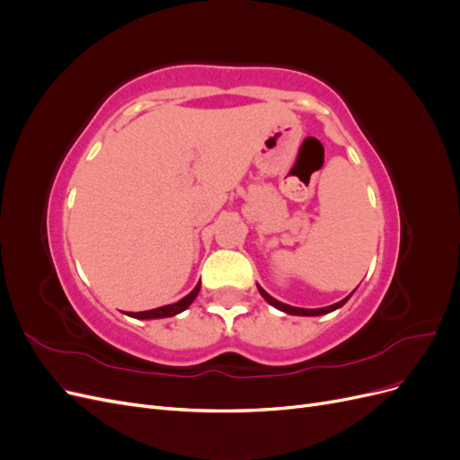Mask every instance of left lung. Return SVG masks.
<instances>
[{
    "instance_id": "8db88e82",
    "label": "left lung",
    "mask_w": 460,
    "mask_h": 460,
    "mask_svg": "<svg viewBox=\"0 0 460 460\" xmlns=\"http://www.w3.org/2000/svg\"><path fill=\"white\" fill-rule=\"evenodd\" d=\"M259 291H261V296L267 299L272 307H276V309H280V311H284V313H288V314H299V316H316V314H326V313H330V311H336V309H340L341 305L349 299V297H345V299H341L340 303H333V305H330V307H323V309H299V307H291V305H286V303H280V301H276L274 297H270L267 291H264L262 288H259Z\"/></svg>"
}]
</instances>
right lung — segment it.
Wrapping results in <instances>:
<instances>
[{
  "mask_svg": "<svg viewBox=\"0 0 460 460\" xmlns=\"http://www.w3.org/2000/svg\"><path fill=\"white\" fill-rule=\"evenodd\" d=\"M199 288H201V284H198L196 288H193V291H190V294H188L184 299H180L178 303L164 305V307L151 309V311H144V313H132L130 316H134V318H166V316H174V314L182 313V311H186V309L190 307L191 301L198 297V294H199Z\"/></svg>",
  "mask_w": 460,
  "mask_h": 460,
  "instance_id": "add662e5",
  "label": "right lung"
}]
</instances>
